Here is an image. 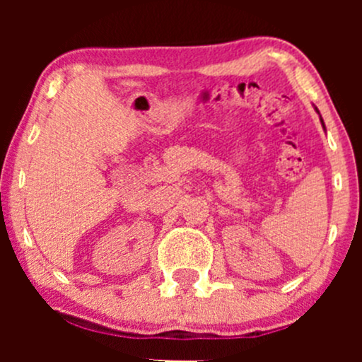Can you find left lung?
<instances>
[{
  "label": "left lung",
  "mask_w": 362,
  "mask_h": 362,
  "mask_svg": "<svg viewBox=\"0 0 362 362\" xmlns=\"http://www.w3.org/2000/svg\"><path fill=\"white\" fill-rule=\"evenodd\" d=\"M318 112V110H317ZM322 124H323V120H322ZM323 127H325V126H323Z\"/></svg>",
  "instance_id": "8db88e82"
}]
</instances>
